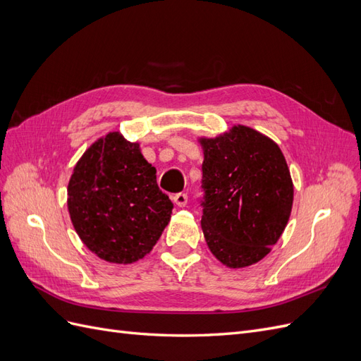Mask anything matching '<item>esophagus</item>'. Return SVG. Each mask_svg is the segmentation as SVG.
I'll list each match as a JSON object with an SVG mask.
<instances>
[{
    "mask_svg": "<svg viewBox=\"0 0 361 361\" xmlns=\"http://www.w3.org/2000/svg\"><path fill=\"white\" fill-rule=\"evenodd\" d=\"M171 200L174 202V204H176V206H179V207H183L185 204L188 203V195H187V194H183V192L174 194L173 197H171Z\"/></svg>",
    "mask_w": 361,
    "mask_h": 361,
    "instance_id": "1",
    "label": "esophagus"
}]
</instances>
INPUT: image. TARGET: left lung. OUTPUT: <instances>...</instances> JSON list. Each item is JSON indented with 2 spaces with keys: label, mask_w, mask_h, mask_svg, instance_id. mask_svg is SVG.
I'll return each instance as SVG.
<instances>
[{
  "label": "left lung",
  "mask_w": 361,
  "mask_h": 361,
  "mask_svg": "<svg viewBox=\"0 0 361 361\" xmlns=\"http://www.w3.org/2000/svg\"><path fill=\"white\" fill-rule=\"evenodd\" d=\"M199 141L206 244L228 268L253 265L269 253L289 221L293 183L286 159L277 143L244 125Z\"/></svg>",
  "instance_id": "left-lung-1"
}]
</instances>
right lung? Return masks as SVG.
Segmentation results:
<instances>
[{
  "label": "right lung",
  "mask_w": 361,
  "mask_h": 361,
  "mask_svg": "<svg viewBox=\"0 0 361 361\" xmlns=\"http://www.w3.org/2000/svg\"><path fill=\"white\" fill-rule=\"evenodd\" d=\"M68 209L92 253L126 265L150 253L170 221L173 203L158 188L157 170L140 145L108 133L73 167Z\"/></svg>",
  "instance_id": "1"
}]
</instances>
